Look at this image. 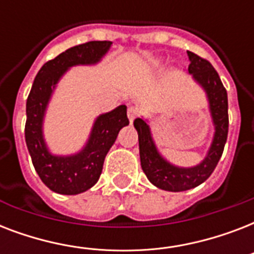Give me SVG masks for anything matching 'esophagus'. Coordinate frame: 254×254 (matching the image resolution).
<instances>
[{
    "instance_id": "esophagus-1",
    "label": "esophagus",
    "mask_w": 254,
    "mask_h": 254,
    "mask_svg": "<svg viewBox=\"0 0 254 254\" xmlns=\"http://www.w3.org/2000/svg\"><path fill=\"white\" fill-rule=\"evenodd\" d=\"M139 116V111H138V108H135V107H130V108H127V117H129V121H130V124L134 121L137 117Z\"/></svg>"
}]
</instances>
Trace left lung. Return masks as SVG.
<instances>
[{
	"label": "left lung",
	"mask_w": 254,
	"mask_h": 254,
	"mask_svg": "<svg viewBox=\"0 0 254 254\" xmlns=\"http://www.w3.org/2000/svg\"><path fill=\"white\" fill-rule=\"evenodd\" d=\"M187 55L190 59L189 72L207 93L209 112L215 127L212 143L205 158L193 167H178L171 165L159 154L146 120H134V127L138 133L139 158L143 173L158 189L173 192L193 189L208 179L223 154L228 135V96L219 73L208 61L196 54L187 51Z\"/></svg>",
	"instance_id": "obj_1"
}]
</instances>
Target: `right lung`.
<instances>
[{
  "instance_id": "right-lung-1",
  "label": "right lung",
  "mask_w": 254,
  "mask_h": 254,
  "mask_svg": "<svg viewBox=\"0 0 254 254\" xmlns=\"http://www.w3.org/2000/svg\"><path fill=\"white\" fill-rule=\"evenodd\" d=\"M112 42L92 41L65 50L43 64L34 79L26 101V145L42 182L54 192L76 195L99 181L105 155L115 143L119 131L129 125L127 107L120 105L96 119L88 142L76 154L54 155L43 138V117L58 81L69 67L96 64L111 49Z\"/></svg>"
}]
</instances>
